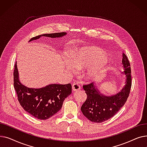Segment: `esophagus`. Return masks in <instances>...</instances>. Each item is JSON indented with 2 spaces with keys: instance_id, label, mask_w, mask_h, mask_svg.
Wrapping results in <instances>:
<instances>
[{
  "instance_id": "esophagus-1",
  "label": "esophagus",
  "mask_w": 147,
  "mask_h": 147,
  "mask_svg": "<svg viewBox=\"0 0 147 147\" xmlns=\"http://www.w3.org/2000/svg\"><path fill=\"white\" fill-rule=\"evenodd\" d=\"M72 89H73V91H78V90H79L80 89V86H79V84H78V83H74L73 84Z\"/></svg>"
}]
</instances>
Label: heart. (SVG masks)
Returning <instances> with one entry per match:
<instances>
[{
    "mask_svg": "<svg viewBox=\"0 0 147 147\" xmlns=\"http://www.w3.org/2000/svg\"><path fill=\"white\" fill-rule=\"evenodd\" d=\"M73 59H66L65 68L69 73L76 69H83V76L86 79L94 80L101 74L107 65V56L96 47H82L72 51Z\"/></svg>",
    "mask_w": 147,
    "mask_h": 147,
    "instance_id": "b5f03b06",
    "label": "heart"
}]
</instances>
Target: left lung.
<instances>
[{
  "label": "left lung",
  "instance_id": "left-lung-1",
  "mask_svg": "<svg viewBox=\"0 0 147 147\" xmlns=\"http://www.w3.org/2000/svg\"><path fill=\"white\" fill-rule=\"evenodd\" d=\"M122 65L125 75L124 86L116 94L106 95L100 92L94 83L84 85L87 99L81 107L83 114L88 120L95 123H102L113 117L124 105L129 96L132 85L129 61L122 53Z\"/></svg>",
  "mask_w": 147,
  "mask_h": 147
}]
</instances>
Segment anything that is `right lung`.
<instances>
[{"mask_svg":"<svg viewBox=\"0 0 147 147\" xmlns=\"http://www.w3.org/2000/svg\"><path fill=\"white\" fill-rule=\"evenodd\" d=\"M67 34L65 32L43 34L34 37L29 42L42 36L59 38ZM17 65L13 71V85L18 100L24 110L32 116L40 120H46L55 115L63 106L65 99L71 94V84H50L41 88H30L22 84L19 79Z\"/></svg>","mask_w":147,"mask_h":147,"instance_id":"obj_1","label":"right lung"}]
</instances>
